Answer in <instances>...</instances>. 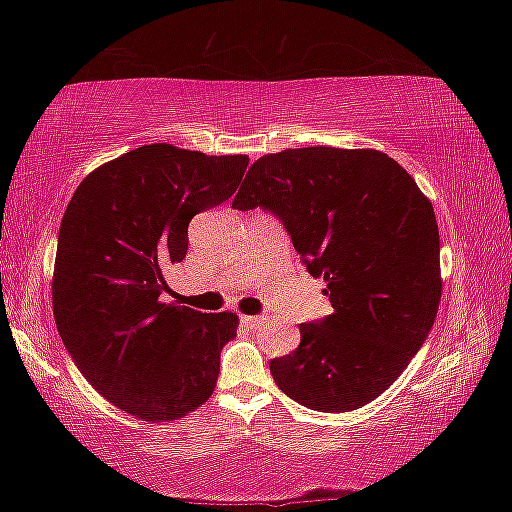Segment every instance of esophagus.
Wrapping results in <instances>:
<instances>
[{
  "label": "esophagus",
  "mask_w": 512,
  "mask_h": 512,
  "mask_svg": "<svg viewBox=\"0 0 512 512\" xmlns=\"http://www.w3.org/2000/svg\"><path fill=\"white\" fill-rule=\"evenodd\" d=\"M262 316H241V323H244L246 327H257V325H262Z\"/></svg>",
  "instance_id": "34e87169"
}]
</instances>
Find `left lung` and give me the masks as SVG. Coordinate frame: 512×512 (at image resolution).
<instances>
[{
  "mask_svg": "<svg viewBox=\"0 0 512 512\" xmlns=\"http://www.w3.org/2000/svg\"><path fill=\"white\" fill-rule=\"evenodd\" d=\"M232 207L287 228L332 314L300 325L271 361L284 395L314 411L366 406L402 375L438 314L440 237L429 198L386 153L307 146L259 158Z\"/></svg>",
  "mask_w": 512,
  "mask_h": 512,
  "instance_id": "8db88e82",
  "label": "left lung"
}]
</instances>
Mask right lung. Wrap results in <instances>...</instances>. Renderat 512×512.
Masks as SVG:
<instances>
[{
  "mask_svg": "<svg viewBox=\"0 0 512 512\" xmlns=\"http://www.w3.org/2000/svg\"><path fill=\"white\" fill-rule=\"evenodd\" d=\"M248 155L146 144L94 169L58 232L54 318L101 397L144 422L178 420L212 395L232 311L162 302L164 268L187 255V225L237 192Z\"/></svg>",
  "mask_w": 512,
  "mask_h": 512,
  "instance_id": "obj_1",
  "label": "right lung"
}]
</instances>
